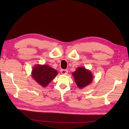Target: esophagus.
Wrapping results in <instances>:
<instances>
[{"mask_svg":"<svg viewBox=\"0 0 129 129\" xmlns=\"http://www.w3.org/2000/svg\"><path fill=\"white\" fill-rule=\"evenodd\" d=\"M68 71L67 69H61V71H60V73H61V74L62 75H67L68 74Z\"/></svg>","mask_w":129,"mask_h":129,"instance_id":"obj_1","label":"esophagus"}]
</instances>
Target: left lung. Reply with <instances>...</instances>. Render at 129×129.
I'll return each mask as SVG.
<instances>
[{
    "label": "left lung",
    "instance_id": "obj_1",
    "mask_svg": "<svg viewBox=\"0 0 129 129\" xmlns=\"http://www.w3.org/2000/svg\"><path fill=\"white\" fill-rule=\"evenodd\" d=\"M72 75L79 89H83L92 83L93 76L91 71L84 67H79Z\"/></svg>",
    "mask_w": 129,
    "mask_h": 129
}]
</instances>
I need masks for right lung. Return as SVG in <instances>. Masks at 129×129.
I'll use <instances>...</instances> for the list:
<instances>
[{"label":"right lung","mask_w":129,"mask_h":129,"mask_svg":"<svg viewBox=\"0 0 129 129\" xmlns=\"http://www.w3.org/2000/svg\"><path fill=\"white\" fill-rule=\"evenodd\" d=\"M57 70L48 65L37 64L33 68L31 77L37 83L45 87L57 75Z\"/></svg>","instance_id":"add662e5"}]
</instances>
